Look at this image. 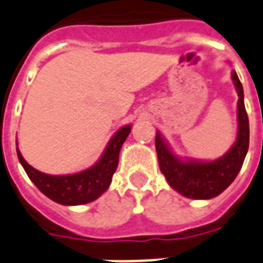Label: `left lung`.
<instances>
[{
    "mask_svg": "<svg viewBox=\"0 0 263 263\" xmlns=\"http://www.w3.org/2000/svg\"><path fill=\"white\" fill-rule=\"evenodd\" d=\"M232 79L238 92V133L236 143L224 157L212 162L180 161L172 154L166 143L162 140L161 134L157 133L155 147L159 167L172 189L179 191L184 197L209 199L219 195L232 184L246 159L250 144V124L244 106V91L241 82L234 70L232 72Z\"/></svg>",
    "mask_w": 263,
    "mask_h": 263,
    "instance_id": "obj_1",
    "label": "left lung"
}]
</instances>
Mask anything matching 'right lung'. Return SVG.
<instances>
[{"label":"right lung","instance_id":"obj_1","mask_svg":"<svg viewBox=\"0 0 263 263\" xmlns=\"http://www.w3.org/2000/svg\"><path fill=\"white\" fill-rule=\"evenodd\" d=\"M130 130V124L118 130L115 136L110 139L101 159L90 169L74 175L51 176L41 173L23 159L16 148L17 158L30 180L49 199L62 205H83L91 202L108 190L112 176L118 167L120 148L123 145L124 140L127 139Z\"/></svg>","mask_w":263,"mask_h":263}]
</instances>
